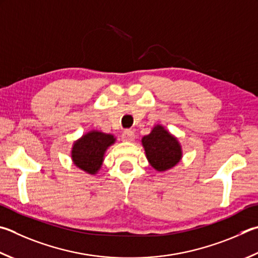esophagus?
I'll use <instances>...</instances> for the list:
<instances>
[{
	"mask_svg": "<svg viewBox=\"0 0 258 258\" xmlns=\"http://www.w3.org/2000/svg\"><path fill=\"white\" fill-rule=\"evenodd\" d=\"M134 139H135V133L131 130H125L123 134H121V140H123V141L131 142V141H133Z\"/></svg>",
	"mask_w": 258,
	"mask_h": 258,
	"instance_id": "obj_1",
	"label": "esophagus"
}]
</instances>
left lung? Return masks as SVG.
Returning a JSON list of instances; mask_svg holds the SVG:
<instances>
[{"instance_id":"1","label":"left lung","mask_w":258,"mask_h":258,"mask_svg":"<svg viewBox=\"0 0 258 258\" xmlns=\"http://www.w3.org/2000/svg\"><path fill=\"white\" fill-rule=\"evenodd\" d=\"M147 159L157 171H166L180 161L182 152L178 140L161 125L142 139Z\"/></svg>"}]
</instances>
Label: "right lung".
Here are the masks:
<instances>
[{"label":"right lung","mask_w":258,"mask_h":258,"mask_svg":"<svg viewBox=\"0 0 258 258\" xmlns=\"http://www.w3.org/2000/svg\"><path fill=\"white\" fill-rule=\"evenodd\" d=\"M114 135L91 131L74 142L71 157L78 168L90 175L97 174L104 161L106 150L114 144Z\"/></svg>","instance_id":"1"}]
</instances>
